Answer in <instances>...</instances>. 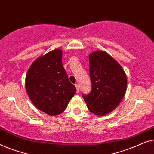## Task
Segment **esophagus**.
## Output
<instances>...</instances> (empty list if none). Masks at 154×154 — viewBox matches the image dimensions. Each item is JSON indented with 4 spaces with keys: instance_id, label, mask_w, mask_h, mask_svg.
I'll return each mask as SVG.
<instances>
[{
    "instance_id": "esophagus-1",
    "label": "esophagus",
    "mask_w": 154,
    "mask_h": 154,
    "mask_svg": "<svg viewBox=\"0 0 154 154\" xmlns=\"http://www.w3.org/2000/svg\"><path fill=\"white\" fill-rule=\"evenodd\" d=\"M75 88H76V92H77V93L78 92H79V84H75Z\"/></svg>"
}]
</instances>
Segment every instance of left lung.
Masks as SVG:
<instances>
[{
	"label": "left lung",
	"instance_id": "obj_1",
	"mask_svg": "<svg viewBox=\"0 0 154 154\" xmlns=\"http://www.w3.org/2000/svg\"><path fill=\"white\" fill-rule=\"evenodd\" d=\"M91 91L83 97L89 110L104 116L116 108L125 95L127 77L123 68L104 51H96L89 56Z\"/></svg>",
	"mask_w": 154,
	"mask_h": 154
}]
</instances>
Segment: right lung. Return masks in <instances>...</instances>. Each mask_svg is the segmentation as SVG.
<instances>
[{
  "mask_svg": "<svg viewBox=\"0 0 154 154\" xmlns=\"http://www.w3.org/2000/svg\"><path fill=\"white\" fill-rule=\"evenodd\" d=\"M62 51L56 49L38 58L26 76V90L37 109L50 116L66 109L76 92L62 62Z\"/></svg>",
  "mask_w": 154,
  "mask_h": 154,
  "instance_id": "1",
  "label": "right lung"
}]
</instances>
